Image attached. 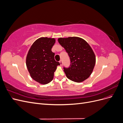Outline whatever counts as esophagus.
<instances>
[{
    "instance_id": "1",
    "label": "esophagus",
    "mask_w": 123,
    "mask_h": 123,
    "mask_svg": "<svg viewBox=\"0 0 123 123\" xmlns=\"http://www.w3.org/2000/svg\"><path fill=\"white\" fill-rule=\"evenodd\" d=\"M59 62V63H60V65H61V66H62V60H61Z\"/></svg>"
}]
</instances>
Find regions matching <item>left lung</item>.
Segmentation results:
<instances>
[{
  "instance_id": "left-lung-1",
  "label": "left lung",
  "mask_w": 123,
  "mask_h": 123,
  "mask_svg": "<svg viewBox=\"0 0 123 123\" xmlns=\"http://www.w3.org/2000/svg\"><path fill=\"white\" fill-rule=\"evenodd\" d=\"M58 42L68 53L71 61L68 68H64L67 77L76 83L83 82L90 76L96 57L89 43L79 37L59 38Z\"/></svg>"
}]
</instances>
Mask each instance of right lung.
Returning a JSON list of instances; mask_svg holds the SVG:
<instances>
[{
	"instance_id": "obj_1",
	"label": "right lung",
	"mask_w": 123,
	"mask_h": 123,
	"mask_svg": "<svg viewBox=\"0 0 123 123\" xmlns=\"http://www.w3.org/2000/svg\"><path fill=\"white\" fill-rule=\"evenodd\" d=\"M54 38L42 37L33 43L26 57V66L32 79L38 83L46 85L52 80L55 71L60 65L54 59L52 48Z\"/></svg>"
}]
</instances>
